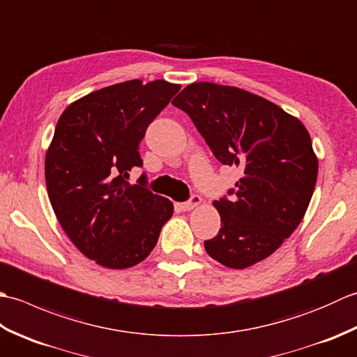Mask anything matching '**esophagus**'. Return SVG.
<instances>
[{
	"label": "esophagus",
	"instance_id": "obj_1",
	"mask_svg": "<svg viewBox=\"0 0 357 357\" xmlns=\"http://www.w3.org/2000/svg\"><path fill=\"white\" fill-rule=\"evenodd\" d=\"M201 202H202V198H201V196H198V195H193L192 198H190V201H187V202H184V204H181V210H184V211H190V210H193V208L198 207Z\"/></svg>",
	"mask_w": 357,
	"mask_h": 357
}]
</instances>
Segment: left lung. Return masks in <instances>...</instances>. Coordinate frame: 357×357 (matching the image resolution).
<instances>
[{"label":"left lung","mask_w":357,"mask_h":357,"mask_svg":"<svg viewBox=\"0 0 357 357\" xmlns=\"http://www.w3.org/2000/svg\"><path fill=\"white\" fill-rule=\"evenodd\" d=\"M172 104L218 161L242 172L234 198L213 201L222 227L204 242L206 252L225 267H252L282 245L308 208L319 169L310 133L275 102L233 86L193 82Z\"/></svg>","instance_id":"obj_1"}]
</instances>
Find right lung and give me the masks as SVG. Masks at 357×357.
Instances as JSON below:
<instances>
[{"label":"right lung","instance_id":"right-lung-1","mask_svg":"<svg viewBox=\"0 0 357 357\" xmlns=\"http://www.w3.org/2000/svg\"><path fill=\"white\" fill-rule=\"evenodd\" d=\"M179 89L164 79L119 82L73 101L58 119L44 161L49 199L75 247L101 267L142 262L173 215L170 199L127 178L142 165L147 126Z\"/></svg>","mask_w":357,"mask_h":357}]
</instances>
